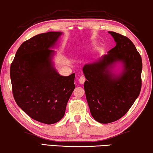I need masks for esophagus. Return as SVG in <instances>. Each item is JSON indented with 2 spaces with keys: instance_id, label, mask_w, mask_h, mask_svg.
<instances>
[{
  "instance_id": "obj_1",
  "label": "esophagus",
  "mask_w": 153,
  "mask_h": 153,
  "mask_svg": "<svg viewBox=\"0 0 153 153\" xmlns=\"http://www.w3.org/2000/svg\"><path fill=\"white\" fill-rule=\"evenodd\" d=\"M85 80H86V79H85V77H84V76H81L80 77H79V83L82 84L84 83V82H85Z\"/></svg>"
}]
</instances>
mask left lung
Returning a JSON list of instances; mask_svg holds the SVG:
<instances>
[{"label": "left lung", "instance_id": "obj_1", "mask_svg": "<svg viewBox=\"0 0 153 153\" xmlns=\"http://www.w3.org/2000/svg\"><path fill=\"white\" fill-rule=\"evenodd\" d=\"M116 46L98 61L87 64L84 84L91 115L102 124L115 122L126 114L142 88V57L132 41L122 34L108 31ZM117 61L124 63V72L113 77L107 68Z\"/></svg>", "mask_w": 153, "mask_h": 153}]
</instances>
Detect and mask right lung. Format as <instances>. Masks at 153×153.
<instances>
[{"label": "right lung", "instance_id": "right-lung-1", "mask_svg": "<svg viewBox=\"0 0 153 153\" xmlns=\"http://www.w3.org/2000/svg\"><path fill=\"white\" fill-rule=\"evenodd\" d=\"M62 33L38 34L20 45L11 64L12 93L18 106L38 122L52 124L65 115L75 88V74L59 75L51 65L54 45Z\"/></svg>", "mask_w": 153, "mask_h": 153}]
</instances>
